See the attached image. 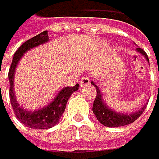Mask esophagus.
<instances>
[{
    "label": "esophagus",
    "instance_id": "1",
    "mask_svg": "<svg viewBox=\"0 0 159 159\" xmlns=\"http://www.w3.org/2000/svg\"><path fill=\"white\" fill-rule=\"evenodd\" d=\"M90 84V79L89 77H83L80 81V86L81 87H84V86H87V85H89Z\"/></svg>",
    "mask_w": 159,
    "mask_h": 159
}]
</instances>
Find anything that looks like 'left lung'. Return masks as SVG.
<instances>
[{
	"mask_svg": "<svg viewBox=\"0 0 159 159\" xmlns=\"http://www.w3.org/2000/svg\"><path fill=\"white\" fill-rule=\"evenodd\" d=\"M136 51L141 53L142 55L146 58V60L149 62L148 55L142 48H137ZM91 85L95 87L96 93H97L96 97H95L94 102H93V111L95 114L97 120L101 124H103L104 126L113 128V127H121V126L129 125V124L134 122L140 116V115L142 114V112L146 109V105H144L139 111L132 112V113H121V112L114 111L109 106H107L106 103L104 102L102 93H101L99 87L93 81H91Z\"/></svg>",
	"mask_w": 159,
	"mask_h": 159,
	"instance_id": "left-lung-1",
	"label": "left lung"
}]
</instances>
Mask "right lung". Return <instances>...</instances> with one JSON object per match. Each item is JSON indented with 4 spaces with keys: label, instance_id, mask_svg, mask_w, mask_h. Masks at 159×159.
Instances as JSON below:
<instances>
[{
    "label": "right lung",
    "instance_id": "obj_1",
    "mask_svg": "<svg viewBox=\"0 0 159 159\" xmlns=\"http://www.w3.org/2000/svg\"><path fill=\"white\" fill-rule=\"evenodd\" d=\"M48 41V31L46 30V31H43L42 33L25 42L15 52L11 66L9 68V71H8V80H9V86H10L9 98H10V103H11V106L13 108L16 117L25 126L28 128H32V129H38V130L49 129V128H52L59 122L63 112L65 111L66 102H68L69 98L74 91L78 90L79 89V84H76L72 88L71 87L63 88L57 93V95L54 97L53 101H51L48 105H47L46 107L42 108L40 110H36L34 111L25 110L23 109V107L19 105V103L16 100V96L14 93V88H13L14 74H15V70L17 68V65L19 63L20 59L23 57L24 53H25L26 51H28L29 49H31L33 48H36L40 45L45 44Z\"/></svg>",
    "mask_w": 159,
    "mask_h": 159
}]
</instances>
